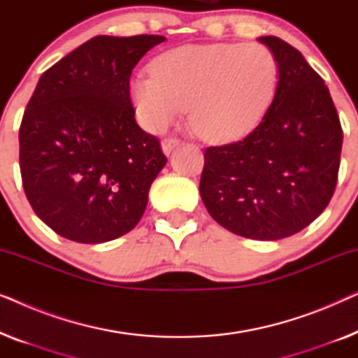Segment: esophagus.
Returning a JSON list of instances; mask_svg holds the SVG:
<instances>
[{
    "instance_id": "esophagus-1",
    "label": "esophagus",
    "mask_w": 358,
    "mask_h": 358,
    "mask_svg": "<svg viewBox=\"0 0 358 358\" xmlns=\"http://www.w3.org/2000/svg\"><path fill=\"white\" fill-rule=\"evenodd\" d=\"M182 141H180L179 138H174V136H166V138H163V141H161V146H163V151L166 155H169L171 151H173L176 146H179Z\"/></svg>"
}]
</instances>
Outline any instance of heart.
Masks as SVG:
<instances>
[{"instance_id":"1","label":"heart","mask_w":358,"mask_h":358,"mask_svg":"<svg viewBox=\"0 0 358 358\" xmlns=\"http://www.w3.org/2000/svg\"><path fill=\"white\" fill-rule=\"evenodd\" d=\"M280 66L262 43L184 45L159 55L151 75L130 83L136 114L150 130H164L190 104L195 134L213 143L248 135L277 94Z\"/></svg>"}]
</instances>
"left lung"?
Instances as JSON below:
<instances>
[{
    "label": "left lung",
    "mask_w": 358,
    "mask_h": 358,
    "mask_svg": "<svg viewBox=\"0 0 358 358\" xmlns=\"http://www.w3.org/2000/svg\"><path fill=\"white\" fill-rule=\"evenodd\" d=\"M259 41L280 66L277 94L243 140L205 150L200 195L238 236L275 241L320 217L336 190L342 127L324 80L282 38Z\"/></svg>",
    "instance_id": "left-lung-1"
}]
</instances>
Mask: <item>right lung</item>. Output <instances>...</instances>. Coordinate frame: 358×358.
I'll return each mask as SVG.
<instances>
[{"mask_svg": "<svg viewBox=\"0 0 358 358\" xmlns=\"http://www.w3.org/2000/svg\"><path fill=\"white\" fill-rule=\"evenodd\" d=\"M163 36L92 37L48 68L19 129L34 212L60 236L99 244L140 222L166 158L135 122L130 76Z\"/></svg>", "mask_w": 358, "mask_h": 358, "instance_id": "add662e5", "label": "right lung"}]
</instances>
